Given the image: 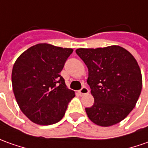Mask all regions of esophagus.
Listing matches in <instances>:
<instances>
[{"instance_id":"34e87169","label":"esophagus","mask_w":148,"mask_h":148,"mask_svg":"<svg viewBox=\"0 0 148 148\" xmlns=\"http://www.w3.org/2000/svg\"><path fill=\"white\" fill-rule=\"evenodd\" d=\"M79 92V94L80 95H87V94H89V92H90V90L89 89L87 88V87H82L81 90L78 91Z\"/></svg>"}]
</instances>
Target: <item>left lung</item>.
I'll list each match as a JSON object with an SVG mask.
<instances>
[{
	"label": "left lung",
	"mask_w": 148,
	"mask_h": 148,
	"mask_svg": "<svg viewBox=\"0 0 148 148\" xmlns=\"http://www.w3.org/2000/svg\"><path fill=\"white\" fill-rule=\"evenodd\" d=\"M77 55L89 70L87 83L95 99L86 112L100 126L121 122L135 107L141 94L142 74L136 59L118 45L77 49Z\"/></svg>",
	"instance_id": "obj_1"
}]
</instances>
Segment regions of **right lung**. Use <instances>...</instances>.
<instances>
[{"label": "right lung", "mask_w": 148, "mask_h": 148, "mask_svg": "<svg viewBox=\"0 0 148 148\" xmlns=\"http://www.w3.org/2000/svg\"><path fill=\"white\" fill-rule=\"evenodd\" d=\"M73 52L49 44H37L17 58L12 86L21 111L32 122L49 125L64 116L75 92L67 89L59 74Z\"/></svg>", "instance_id": "right-lung-1"}]
</instances>
